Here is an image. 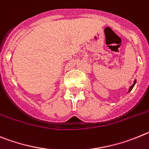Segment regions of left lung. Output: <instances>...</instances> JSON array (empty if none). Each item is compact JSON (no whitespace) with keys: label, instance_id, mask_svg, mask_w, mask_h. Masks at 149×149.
<instances>
[{"label":"left lung","instance_id":"left-lung-1","mask_svg":"<svg viewBox=\"0 0 149 149\" xmlns=\"http://www.w3.org/2000/svg\"><path fill=\"white\" fill-rule=\"evenodd\" d=\"M135 83H136V81H134V84H132V85H131V87H130V88H129V92H130V91H131V90H132V88H134V84H135Z\"/></svg>","mask_w":149,"mask_h":149}]
</instances>
